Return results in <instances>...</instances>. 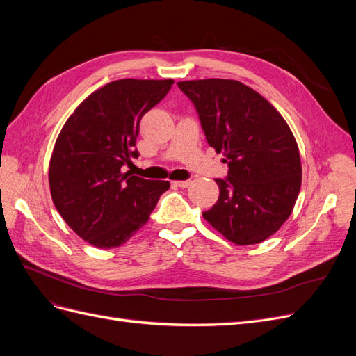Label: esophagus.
I'll use <instances>...</instances> for the list:
<instances>
[{
  "label": "esophagus",
  "instance_id": "34e87169",
  "mask_svg": "<svg viewBox=\"0 0 356 356\" xmlns=\"http://www.w3.org/2000/svg\"><path fill=\"white\" fill-rule=\"evenodd\" d=\"M172 184H174L175 187H181V188H187L190 184H191V181L190 179H187V181H174L172 182Z\"/></svg>",
  "mask_w": 356,
  "mask_h": 356
}]
</instances>
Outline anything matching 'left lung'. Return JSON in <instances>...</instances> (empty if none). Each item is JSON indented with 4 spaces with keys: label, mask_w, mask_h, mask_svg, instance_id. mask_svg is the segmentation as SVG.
I'll return each instance as SVG.
<instances>
[{
    "label": "left lung",
    "mask_w": 356,
    "mask_h": 356,
    "mask_svg": "<svg viewBox=\"0 0 356 356\" xmlns=\"http://www.w3.org/2000/svg\"><path fill=\"white\" fill-rule=\"evenodd\" d=\"M199 113L208 144L229 165L215 179L220 197L203 218L236 245L270 238L289 218L301 187V160L285 118L243 83L225 79L179 81Z\"/></svg>",
    "instance_id": "obj_1"
}]
</instances>
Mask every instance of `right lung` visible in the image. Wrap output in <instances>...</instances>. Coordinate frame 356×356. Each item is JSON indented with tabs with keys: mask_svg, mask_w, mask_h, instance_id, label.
<instances>
[{
	"mask_svg": "<svg viewBox=\"0 0 356 356\" xmlns=\"http://www.w3.org/2000/svg\"><path fill=\"white\" fill-rule=\"evenodd\" d=\"M172 84V79L105 84L74 110L58 135L49 165L51 200L74 233L96 248L126 243L170 186L123 174L122 166L139 156V122Z\"/></svg>",
	"mask_w": 356,
	"mask_h": 356,
	"instance_id": "right-lung-1",
	"label": "right lung"
}]
</instances>
